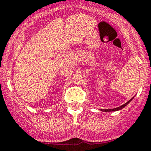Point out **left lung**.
I'll use <instances>...</instances> for the list:
<instances>
[{"instance_id":"1","label":"left lung","mask_w":151,"mask_h":151,"mask_svg":"<svg viewBox=\"0 0 151 151\" xmlns=\"http://www.w3.org/2000/svg\"><path fill=\"white\" fill-rule=\"evenodd\" d=\"M132 99H130V100H129V101H127V103H125V104H123V105L120 106V107H116V108H113V109H107V110H102V111H104V112L116 111V110H121V109H122L123 107H125V106L127 105V104H128V103L130 102V101H131Z\"/></svg>"}]
</instances>
